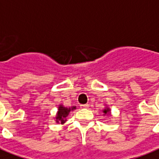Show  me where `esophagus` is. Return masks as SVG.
Masks as SVG:
<instances>
[{
  "mask_svg": "<svg viewBox=\"0 0 159 159\" xmlns=\"http://www.w3.org/2000/svg\"><path fill=\"white\" fill-rule=\"evenodd\" d=\"M89 107V104H83V105H81V108H83V109H88Z\"/></svg>",
  "mask_w": 159,
  "mask_h": 159,
  "instance_id": "34e87169",
  "label": "esophagus"
}]
</instances>
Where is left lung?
I'll use <instances>...</instances> for the list:
<instances>
[{
    "mask_svg": "<svg viewBox=\"0 0 159 159\" xmlns=\"http://www.w3.org/2000/svg\"><path fill=\"white\" fill-rule=\"evenodd\" d=\"M103 116H105V115H110V109L106 107L105 109H103Z\"/></svg>",
    "mask_w": 159,
    "mask_h": 159,
    "instance_id": "left-lung-1",
    "label": "left lung"
}]
</instances>
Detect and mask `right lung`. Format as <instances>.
Masks as SVG:
<instances>
[{
  "mask_svg": "<svg viewBox=\"0 0 159 159\" xmlns=\"http://www.w3.org/2000/svg\"><path fill=\"white\" fill-rule=\"evenodd\" d=\"M76 106L69 107V108H66V107L63 106L62 104H60L58 107V111L56 113V116L55 117V120H56V123H60V124H64L65 122H66V117L69 116V114L71 111H73L74 109H76Z\"/></svg>",
  "mask_w": 159,
  "mask_h": 159,
  "instance_id": "add662e5",
  "label": "right lung"
}]
</instances>
